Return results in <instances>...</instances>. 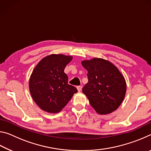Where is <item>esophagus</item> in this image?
Returning a JSON list of instances; mask_svg holds the SVG:
<instances>
[{
  "mask_svg": "<svg viewBox=\"0 0 151 151\" xmlns=\"http://www.w3.org/2000/svg\"><path fill=\"white\" fill-rule=\"evenodd\" d=\"M76 88H77V90L78 92H80L82 90V86H78Z\"/></svg>",
  "mask_w": 151,
  "mask_h": 151,
  "instance_id": "esophagus-1",
  "label": "esophagus"
}]
</instances>
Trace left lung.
<instances>
[{
  "mask_svg": "<svg viewBox=\"0 0 151 151\" xmlns=\"http://www.w3.org/2000/svg\"><path fill=\"white\" fill-rule=\"evenodd\" d=\"M87 70L88 83L83 88L93 108L99 114L111 113L123 101L127 84L122 74L110 61L93 58L81 62Z\"/></svg>",
  "mask_w": 151,
  "mask_h": 151,
  "instance_id": "1",
  "label": "left lung"
}]
</instances>
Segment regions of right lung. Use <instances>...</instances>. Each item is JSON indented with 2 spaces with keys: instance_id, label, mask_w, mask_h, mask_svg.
I'll return each instance as SVG.
<instances>
[{
  "instance_id": "right-lung-1",
  "label": "right lung",
  "mask_w": 151,
  "mask_h": 151,
  "mask_svg": "<svg viewBox=\"0 0 151 151\" xmlns=\"http://www.w3.org/2000/svg\"><path fill=\"white\" fill-rule=\"evenodd\" d=\"M72 56L52 54L37 64L29 79L32 98L40 109L49 113H58L77 93L75 86L68 85V76L64 73Z\"/></svg>"
}]
</instances>
